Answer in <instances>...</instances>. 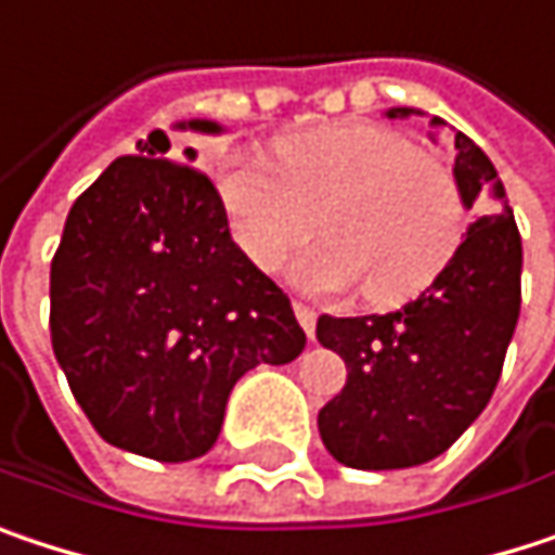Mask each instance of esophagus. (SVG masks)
<instances>
[{"mask_svg":"<svg viewBox=\"0 0 555 555\" xmlns=\"http://www.w3.org/2000/svg\"><path fill=\"white\" fill-rule=\"evenodd\" d=\"M294 312H297V319H300V325H304V332L312 338V332H315V310H312L310 304H294Z\"/></svg>","mask_w":555,"mask_h":555,"instance_id":"1","label":"esophagus"}]
</instances>
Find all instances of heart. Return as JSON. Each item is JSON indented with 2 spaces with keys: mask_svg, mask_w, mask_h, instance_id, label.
<instances>
[{
  "mask_svg": "<svg viewBox=\"0 0 555 555\" xmlns=\"http://www.w3.org/2000/svg\"><path fill=\"white\" fill-rule=\"evenodd\" d=\"M217 191L233 240L261 271H278L319 227L294 278L315 294L364 284V300L396 307L428 291L466 236V197L451 166L380 124L345 120L281 140L274 163L223 156Z\"/></svg>",
  "mask_w": 555,
  "mask_h": 555,
  "instance_id": "obj_1",
  "label": "heart"
}]
</instances>
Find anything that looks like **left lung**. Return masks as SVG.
<instances>
[{
  "label": "left lung",
  "instance_id": "8db88e82",
  "mask_svg": "<svg viewBox=\"0 0 555 555\" xmlns=\"http://www.w3.org/2000/svg\"><path fill=\"white\" fill-rule=\"evenodd\" d=\"M409 114L422 111H386ZM453 150L466 210L486 194L492 201L448 271L402 310L315 322L322 348L348 367L341 392L319 409V435L354 469H405L448 451L489 405L518 325L524 251L505 188L466 133H453Z\"/></svg>",
  "mask_w": 555,
  "mask_h": 555
}]
</instances>
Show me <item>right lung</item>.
<instances>
[{"mask_svg": "<svg viewBox=\"0 0 555 555\" xmlns=\"http://www.w3.org/2000/svg\"><path fill=\"white\" fill-rule=\"evenodd\" d=\"M181 130L220 133L214 120ZM89 184L50 261V341L95 431L163 463L204 456L245 371L291 364L307 332L230 236L194 150L163 130Z\"/></svg>", "mask_w": 555, "mask_h": 555, "instance_id": "add662e5", "label": "right lung"}]
</instances>
